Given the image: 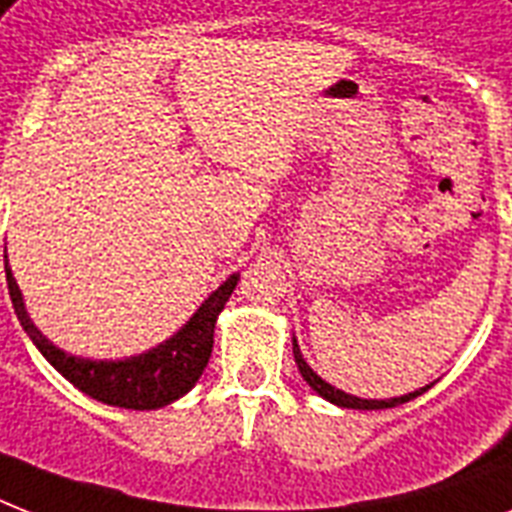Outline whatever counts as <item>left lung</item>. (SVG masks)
<instances>
[{"label": "left lung", "mask_w": 512, "mask_h": 512, "mask_svg": "<svg viewBox=\"0 0 512 512\" xmlns=\"http://www.w3.org/2000/svg\"><path fill=\"white\" fill-rule=\"evenodd\" d=\"M292 353H295V364H297V369H300V374H303V380L308 382V385H311V388L316 390L321 398H327V401H332V404H337V406H345V409H390V406L406 404V401H412V398L422 396V393L430 388V385H425V388L414 390V393H406V396L382 398V401H377V398L350 396V393H345V390L335 388V385H329L327 380H321L319 374L313 372L311 366L305 364V358H303V353H300V345H297V340H292Z\"/></svg>", "instance_id": "8db88e82"}]
</instances>
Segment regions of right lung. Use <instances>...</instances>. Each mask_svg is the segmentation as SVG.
I'll return each instance as SVG.
<instances>
[{
  "mask_svg": "<svg viewBox=\"0 0 512 512\" xmlns=\"http://www.w3.org/2000/svg\"><path fill=\"white\" fill-rule=\"evenodd\" d=\"M4 273H7V289H10L12 308L18 313L20 327L34 340L47 361L66 377L74 388L103 401L108 406H122V409H159L180 396L199 382L209 356H212V340H215V321L228 303V297L239 284V273H233L199 305L191 321L185 327L164 340L162 345L140 353V356L122 358V361H92L63 353L55 348L47 337L34 327L28 319L23 295H20L15 276L7 265V249H4Z\"/></svg>",
  "mask_w": 512,
  "mask_h": 512,
  "instance_id": "obj_1",
  "label": "right lung"
}]
</instances>
